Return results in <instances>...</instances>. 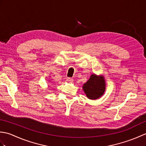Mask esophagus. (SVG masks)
<instances>
[{
    "mask_svg": "<svg viewBox=\"0 0 146 146\" xmlns=\"http://www.w3.org/2000/svg\"><path fill=\"white\" fill-rule=\"evenodd\" d=\"M67 79V81L68 82H73V78H70V77H68V78H66Z\"/></svg>",
    "mask_w": 146,
    "mask_h": 146,
    "instance_id": "34e87169",
    "label": "esophagus"
}]
</instances>
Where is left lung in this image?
<instances>
[{"mask_svg": "<svg viewBox=\"0 0 146 146\" xmlns=\"http://www.w3.org/2000/svg\"><path fill=\"white\" fill-rule=\"evenodd\" d=\"M86 97L92 100L100 98L104 94L105 82L103 76L92 75L90 78L83 86Z\"/></svg>", "mask_w": 146, "mask_h": 146, "instance_id": "8db88e82", "label": "left lung"}]
</instances>
